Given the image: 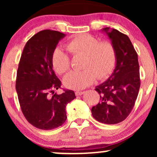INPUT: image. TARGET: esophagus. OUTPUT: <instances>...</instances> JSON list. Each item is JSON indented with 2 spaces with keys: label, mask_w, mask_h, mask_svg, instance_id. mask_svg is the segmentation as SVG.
<instances>
[{
  "label": "esophagus",
  "mask_w": 157,
  "mask_h": 157,
  "mask_svg": "<svg viewBox=\"0 0 157 157\" xmlns=\"http://www.w3.org/2000/svg\"><path fill=\"white\" fill-rule=\"evenodd\" d=\"M84 92L85 91H75V94H76V96H80V95H82Z\"/></svg>",
  "instance_id": "1"
}]
</instances>
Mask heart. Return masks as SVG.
Listing matches in <instances>:
<instances>
[{"label": "heart", "mask_w": 157, "mask_h": 157, "mask_svg": "<svg viewBox=\"0 0 157 157\" xmlns=\"http://www.w3.org/2000/svg\"><path fill=\"white\" fill-rule=\"evenodd\" d=\"M66 47L73 55H84L83 71H72L63 78V84L70 89H82L96 80L103 79L111 73L116 62V52L109 42H100L99 39L85 34L74 37ZM52 63L57 74H64L70 68L68 54L61 48H56L52 53Z\"/></svg>", "instance_id": "heart-1"}]
</instances>
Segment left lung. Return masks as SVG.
I'll return each mask as SVG.
<instances>
[{
    "label": "left lung",
    "mask_w": 157,
    "mask_h": 157,
    "mask_svg": "<svg viewBox=\"0 0 157 157\" xmlns=\"http://www.w3.org/2000/svg\"><path fill=\"white\" fill-rule=\"evenodd\" d=\"M102 32L111 40L116 52L113 73L96 86L100 102L93 106V117L104 124H117L125 120L134 108L140 87L138 56L126 35L115 29L103 28Z\"/></svg>",
    "instance_id": "1"
}]
</instances>
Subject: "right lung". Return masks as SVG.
<instances>
[{
    "label": "right lung",
    "mask_w": 157,
    "mask_h": 157,
    "mask_svg": "<svg viewBox=\"0 0 157 157\" xmlns=\"http://www.w3.org/2000/svg\"><path fill=\"white\" fill-rule=\"evenodd\" d=\"M65 36L48 29L37 32L27 41L18 65L15 89L21 110L27 121L42 130L62 125L66 105L76 98L72 90L53 94L61 82L53 70L52 53Z\"/></svg>",
    "instance_id": "add662e5"
}]
</instances>
